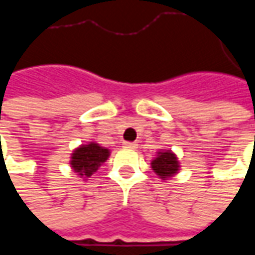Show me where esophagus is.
I'll return each mask as SVG.
<instances>
[{
	"label": "esophagus",
	"instance_id": "esophagus-1",
	"mask_svg": "<svg viewBox=\"0 0 255 255\" xmlns=\"http://www.w3.org/2000/svg\"><path fill=\"white\" fill-rule=\"evenodd\" d=\"M136 142H126L124 143V147H127V149H136Z\"/></svg>",
	"mask_w": 255,
	"mask_h": 255
}]
</instances>
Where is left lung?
<instances>
[{"label": "left lung", "instance_id": "left-lung-1", "mask_svg": "<svg viewBox=\"0 0 255 255\" xmlns=\"http://www.w3.org/2000/svg\"><path fill=\"white\" fill-rule=\"evenodd\" d=\"M151 168L158 176L166 179L176 173L179 169V164H177L175 154H172L171 151H164V153H158V157L153 160Z\"/></svg>", "mask_w": 255, "mask_h": 255}]
</instances>
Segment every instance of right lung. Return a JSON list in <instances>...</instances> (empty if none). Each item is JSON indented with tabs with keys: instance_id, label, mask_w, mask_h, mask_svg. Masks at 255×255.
Returning <instances> with one entry per match:
<instances>
[{
	"instance_id": "obj_1",
	"label": "right lung",
	"mask_w": 255,
	"mask_h": 255,
	"mask_svg": "<svg viewBox=\"0 0 255 255\" xmlns=\"http://www.w3.org/2000/svg\"><path fill=\"white\" fill-rule=\"evenodd\" d=\"M109 157V150L101 147L97 143H89L80 146L72 154L73 171L78 172L80 176L90 177L98 171L102 162Z\"/></svg>"
}]
</instances>
